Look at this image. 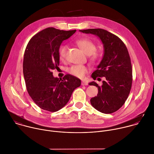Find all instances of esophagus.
Masks as SVG:
<instances>
[{"label":"esophagus","mask_w":154,"mask_h":154,"mask_svg":"<svg viewBox=\"0 0 154 154\" xmlns=\"http://www.w3.org/2000/svg\"><path fill=\"white\" fill-rule=\"evenodd\" d=\"M88 85V83L86 81L83 80V81L82 82V85L85 86V85Z\"/></svg>","instance_id":"esophagus-1"}]
</instances>
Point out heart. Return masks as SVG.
Instances as JSON below:
<instances>
[{
    "mask_svg": "<svg viewBox=\"0 0 154 154\" xmlns=\"http://www.w3.org/2000/svg\"><path fill=\"white\" fill-rule=\"evenodd\" d=\"M76 44L81 48L83 53L88 56H91V60L96 61L99 59V55L95 52L97 46L95 43L88 38L79 39ZM68 46L66 45H61L58 51L59 58L61 61H64L66 57ZM68 72L78 78H83L88 72V68L85 65H73L68 69Z\"/></svg>",
    "mask_w": 154,
    "mask_h": 154,
    "instance_id": "b5f03b06",
    "label": "heart"
}]
</instances>
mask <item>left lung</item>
I'll list each match as a JSON object with an SVG mask.
<instances>
[{"mask_svg":"<svg viewBox=\"0 0 154 154\" xmlns=\"http://www.w3.org/2000/svg\"><path fill=\"white\" fill-rule=\"evenodd\" d=\"M80 31L97 35L105 49L103 59L91 75L94 80L105 77V81L101 86L94 82L89 83L98 91L97 96L90 100L91 104L102 113H113L125 104L132 87V69L128 49L119 37L106 30L97 28Z\"/></svg>","mask_w":154,"mask_h":154,"instance_id":"left-lung-1","label":"left lung"}]
</instances>
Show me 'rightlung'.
Instances as JSON below:
<instances>
[{"mask_svg": "<svg viewBox=\"0 0 154 154\" xmlns=\"http://www.w3.org/2000/svg\"><path fill=\"white\" fill-rule=\"evenodd\" d=\"M76 30L47 28L29 41L24 53L23 72L27 91L41 109L56 112L65 106L81 81L71 74L62 79L54 77L52 71L59 65V48Z\"/></svg>", "mask_w": 154, "mask_h": 154, "instance_id": "1", "label": "right lung"}]
</instances>
